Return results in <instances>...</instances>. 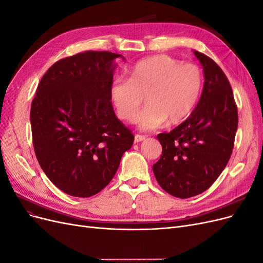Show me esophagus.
<instances>
[{"label": "esophagus", "mask_w": 263, "mask_h": 263, "mask_svg": "<svg viewBox=\"0 0 263 263\" xmlns=\"http://www.w3.org/2000/svg\"><path fill=\"white\" fill-rule=\"evenodd\" d=\"M145 139H146V137L142 136V135H138V134L135 135V142H140Z\"/></svg>", "instance_id": "1"}]
</instances>
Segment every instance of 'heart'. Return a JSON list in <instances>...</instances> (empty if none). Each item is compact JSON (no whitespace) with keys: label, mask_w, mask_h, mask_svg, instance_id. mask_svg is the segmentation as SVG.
I'll use <instances>...</instances> for the list:
<instances>
[{"label":"heart","mask_w":263,"mask_h":263,"mask_svg":"<svg viewBox=\"0 0 263 263\" xmlns=\"http://www.w3.org/2000/svg\"><path fill=\"white\" fill-rule=\"evenodd\" d=\"M203 89V73L194 63H181L166 54L140 60L129 70V78H119L110 86V100L119 118L134 122L146 94L148 105L135 122L151 130L168 119L179 124L193 112Z\"/></svg>","instance_id":"1"}]
</instances>
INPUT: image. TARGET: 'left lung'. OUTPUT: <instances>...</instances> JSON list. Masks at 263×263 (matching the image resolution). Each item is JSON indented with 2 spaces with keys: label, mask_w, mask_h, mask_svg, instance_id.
I'll use <instances>...</instances> for the list:
<instances>
[{
  "label": "left lung",
  "mask_w": 263,
  "mask_h": 263,
  "mask_svg": "<svg viewBox=\"0 0 263 263\" xmlns=\"http://www.w3.org/2000/svg\"><path fill=\"white\" fill-rule=\"evenodd\" d=\"M194 53L204 70L201 99L184 122L158 135L162 155L153 166L160 186L179 198L201 194L216 181L232 156L238 127L227 77L213 59Z\"/></svg>",
  "instance_id": "1"
}]
</instances>
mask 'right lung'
<instances>
[{
  "label": "right lung",
  "mask_w": 263,
  "mask_h": 263,
  "mask_svg": "<svg viewBox=\"0 0 263 263\" xmlns=\"http://www.w3.org/2000/svg\"><path fill=\"white\" fill-rule=\"evenodd\" d=\"M119 57L85 51L57 61L31 102L37 160L53 184L71 196L90 197L104 189L134 142L110 102L114 60Z\"/></svg>",
  "instance_id": "obj_1"
}]
</instances>
